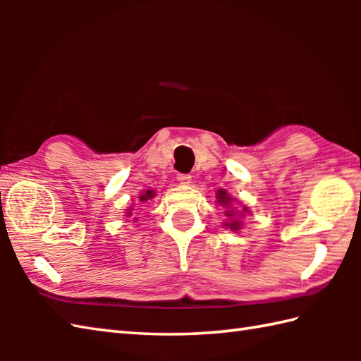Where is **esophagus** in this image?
I'll return each instance as SVG.
<instances>
[{
	"label": "esophagus",
	"mask_w": 361,
	"mask_h": 361,
	"mask_svg": "<svg viewBox=\"0 0 361 361\" xmlns=\"http://www.w3.org/2000/svg\"><path fill=\"white\" fill-rule=\"evenodd\" d=\"M176 180H178L181 185H189V183L192 181V176H190L189 173H178L176 175Z\"/></svg>",
	"instance_id": "34e87169"
}]
</instances>
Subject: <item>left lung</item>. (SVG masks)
<instances>
[{
	"mask_svg": "<svg viewBox=\"0 0 361 361\" xmlns=\"http://www.w3.org/2000/svg\"><path fill=\"white\" fill-rule=\"evenodd\" d=\"M217 200H219V203H221L224 206H228L231 204V198L229 197H226V192L225 190H219V195H217ZM245 211H247V208H243ZM226 216L229 217V219H233L234 217V211L231 209V211H226ZM226 226H229V229H233V231H237V229L240 228V221H237V220H231L229 221V224H226Z\"/></svg>",
	"mask_w": 361,
	"mask_h": 361,
	"instance_id": "1",
	"label": "left lung"
}]
</instances>
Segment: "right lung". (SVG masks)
I'll return each mask as SVG.
<instances>
[{
	"label": "right lung",
	"mask_w": 361,
	"mask_h": 361,
	"mask_svg": "<svg viewBox=\"0 0 361 361\" xmlns=\"http://www.w3.org/2000/svg\"><path fill=\"white\" fill-rule=\"evenodd\" d=\"M155 197V192H153V190H145V194L144 195H141L140 198H141V202H147V200H150V198H153ZM132 211H128V216H132V214H130Z\"/></svg>",
	"instance_id": "add662e5"
}]
</instances>
